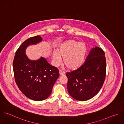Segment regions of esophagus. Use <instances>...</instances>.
Returning <instances> with one entry per match:
<instances>
[{
	"label": "esophagus",
	"instance_id": "obj_1",
	"mask_svg": "<svg viewBox=\"0 0 124 124\" xmlns=\"http://www.w3.org/2000/svg\"><path fill=\"white\" fill-rule=\"evenodd\" d=\"M59 73H60V76H62V75H64L65 74V72L64 71H60Z\"/></svg>",
	"mask_w": 124,
	"mask_h": 124
}]
</instances>
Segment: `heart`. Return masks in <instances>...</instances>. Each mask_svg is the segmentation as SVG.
<instances>
[{
    "mask_svg": "<svg viewBox=\"0 0 124 124\" xmlns=\"http://www.w3.org/2000/svg\"><path fill=\"white\" fill-rule=\"evenodd\" d=\"M87 51L86 44L82 42H78L74 40H67L61 43L57 51L54 50L52 53L53 64L55 66L60 64L62 57L63 64L66 67L74 70L82 64Z\"/></svg>",
    "mask_w": 124,
    "mask_h": 124,
    "instance_id": "1",
    "label": "heart"
}]
</instances>
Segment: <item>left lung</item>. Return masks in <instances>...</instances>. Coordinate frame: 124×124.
I'll list each match as a JSON object with an SVG mask.
<instances>
[{
    "label": "left lung",
    "mask_w": 124,
    "mask_h": 124,
    "mask_svg": "<svg viewBox=\"0 0 124 124\" xmlns=\"http://www.w3.org/2000/svg\"><path fill=\"white\" fill-rule=\"evenodd\" d=\"M106 62L105 53L98 46L91 49L82 65L66 74L69 94L78 101H86L94 97L105 81Z\"/></svg>",
    "instance_id": "obj_1"
}]
</instances>
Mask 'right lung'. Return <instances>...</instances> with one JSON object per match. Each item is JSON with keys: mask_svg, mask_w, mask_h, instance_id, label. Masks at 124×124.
Returning <instances> with one entry per match:
<instances>
[{"mask_svg": "<svg viewBox=\"0 0 124 124\" xmlns=\"http://www.w3.org/2000/svg\"><path fill=\"white\" fill-rule=\"evenodd\" d=\"M41 36L31 37L24 41L17 50L13 62L15 80L20 90L29 98L42 101L50 95L53 87L59 77V71L51 65L46 58L30 59L26 49L30 46L42 42Z\"/></svg>", "mask_w": 124, "mask_h": 124, "instance_id": "1", "label": "right lung"}]
</instances>
